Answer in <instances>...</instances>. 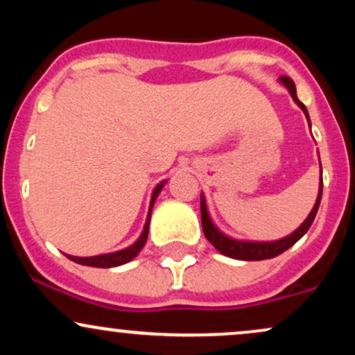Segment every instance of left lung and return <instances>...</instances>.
Returning a JSON list of instances; mask_svg holds the SVG:
<instances>
[{
    "label": "left lung",
    "instance_id": "8db88e82",
    "mask_svg": "<svg viewBox=\"0 0 355 355\" xmlns=\"http://www.w3.org/2000/svg\"><path fill=\"white\" fill-rule=\"evenodd\" d=\"M280 83L284 85L285 88L288 89L291 93L292 100L295 101L297 107L304 112L305 118L309 121V128H311V118H309V112L305 108V105L297 98V89L294 81L287 76H282L279 78ZM320 198H322V166H320V185H319V193H317V200L313 203L311 214L307 215V218L300 223L299 229H295L292 234H288L287 237H282L279 240H270V242H259V240H239L230 237V235L223 234L222 230L218 229L217 225L214 223V220L210 217V211L209 207H207V200H205V195L200 193V214H202V229L203 234L209 242L214 245L220 254L230 257V259H237V260H266V259H274V257L280 255L282 252L291 248L297 240H300L307 234V230L311 229L313 218H315L317 210H319L320 205Z\"/></svg>",
    "mask_w": 355,
    "mask_h": 355
}]
</instances>
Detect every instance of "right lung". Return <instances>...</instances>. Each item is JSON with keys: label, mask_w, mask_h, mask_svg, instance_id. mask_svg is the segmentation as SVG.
<instances>
[{"label": "right lung", "mask_w": 355, "mask_h": 355, "mask_svg": "<svg viewBox=\"0 0 355 355\" xmlns=\"http://www.w3.org/2000/svg\"><path fill=\"white\" fill-rule=\"evenodd\" d=\"M168 180H164L158 183L152 191V198H150V207H148V214H146V220H145V225L144 230H141L140 237H138L132 245H128L126 248H121V250L116 252H110V254H100V255H93V257H75V255H68V259L73 260V262L80 263V266H88V267H98V268H110V267H118V266H123V263L130 262L133 260L135 257L140 254V250L144 248L146 239H148V229H150V217H152V210L155 205V200L157 197L160 195L162 189L165 187V183Z\"/></svg>", "instance_id": "add662e5"}]
</instances>
